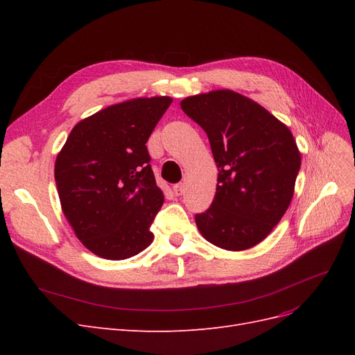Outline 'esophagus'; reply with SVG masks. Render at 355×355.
<instances>
[{"label":"esophagus","instance_id":"1","mask_svg":"<svg viewBox=\"0 0 355 355\" xmlns=\"http://www.w3.org/2000/svg\"><path fill=\"white\" fill-rule=\"evenodd\" d=\"M173 192H175L176 197L182 196V194H184V192H185V185H184V184H176V185L173 187Z\"/></svg>","mask_w":355,"mask_h":355}]
</instances>
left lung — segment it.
Listing matches in <instances>:
<instances>
[{
    "label": "left lung",
    "instance_id": "8db88e82",
    "mask_svg": "<svg viewBox=\"0 0 355 355\" xmlns=\"http://www.w3.org/2000/svg\"><path fill=\"white\" fill-rule=\"evenodd\" d=\"M206 132L219 170L211 206L196 214L209 243L241 252L265 240L290 206L300 153L288 127L263 106L232 90L180 102Z\"/></svg>",
    "mask_w": 355,
    "mask_h": 355
}]
</instances>
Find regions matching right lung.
<instances>
[{"label":"right lung","mask_w":355,"mask_h":355,"mask_svg":"<svg viewBox=\"0 0 355 355\" xmlns=\"http://www.w3.org/2000/svg\"><path fill=\"white\" fill-rule=\"evenodd\" d=\"M170 103L155 96L111 105L75 124L58 154L62 211L77 239L103 259H127L153 243L149 227L164 196L146 142Z\"/></svg>","instance_id":"obj_1"}]
</instances>
